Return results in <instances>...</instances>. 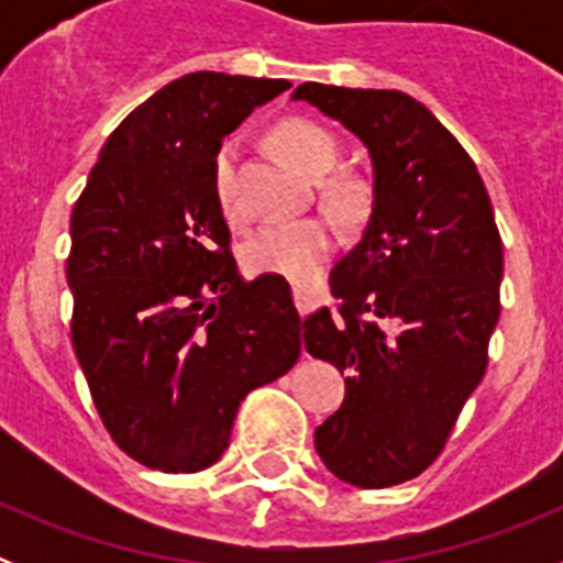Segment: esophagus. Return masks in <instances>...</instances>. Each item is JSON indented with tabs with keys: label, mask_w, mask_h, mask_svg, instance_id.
<instances>
[{
	"label": "esophagus",
	"mask_w": 563,
	"mask_h": 563,
	"mask_svg": "<svg viewBox=\"0 0 563 563\" xmlns=\"http://www.w3.org/2000/svg\"><path fill=\"white\" fill-rule=\"evenodd\" d=\"M292 298H296L298 312H301V316H307V312H312L318 305H321V290H312V287L296 285V287H292Z\"/></svg>",
	"instance_id": "esophagus-1"
}]
</instances>
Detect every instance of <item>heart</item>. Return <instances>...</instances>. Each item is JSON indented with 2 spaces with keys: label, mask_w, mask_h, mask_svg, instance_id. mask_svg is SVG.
Wrapping results in <instances>:
<instances>
[{
  "label": "heart",
  "mask_w": 563,
  "mask_h": 563,
  "mask_svg": "<svg viewBox=\"0 0 563 563\" xmlns=\"http://www.w3.org/2000/svg\"><path fill=\"white\" fill-rule=\"evenodd\" d=\"M273 141L301 172L312 174V177H324L338 161V141L332 137V132H327L318 123L305 121V118H287V121L278 123ZM233 166H236V141H225L213 154L211 183L217 206L228 220L242 217ZM330 194L332 200L343 208L357 206V200H361L355 183H335ZM332 247H335V236L324 220L267 222L245 239L242 265L256 276L258 273H273V276H285L290 282H310L321 273Z\"/></svg>",
  "instance_id": "b5f03b06"
}]
</instances>
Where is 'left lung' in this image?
<instances>
[{"label":"left lung","instance_id":"1","mask_svg":"<svg viewBox=\"0 0 563 563\" xmlns=\"http://www.w3.org/2000/svg\"><path fill=\"white\" fill-rule=\"evenodd\" d=\"M292 98L355 132L375 168L366 231L330 273L338 305L301 321L307 352L346 372L316 449L350 485H400L442 454L485 377L505 267L494 206L471 154L406 92L307 81Z\"/></svg>","mask_w":563,"mask_h":563}]
</instances>
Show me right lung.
I'll return each instance as SVG.
<instances>
[{"mask_svg":"<svg viewBox=\"0 0 563 563\" xmlns=\"http://www.w3.org/2000/svg\"><path fill=\"white\" fill-rule=\"evenodd\" d=\"M287 87L166 84L109 134L73 208V346L114 445L154 471L213 465L239 402L301 355L290 285L242 282L211 183L222 137Z\"/></svg>","mask_w":563,"mask_h":563,"instance_id":"obj_1","label":"right lung"}]
</instances>
